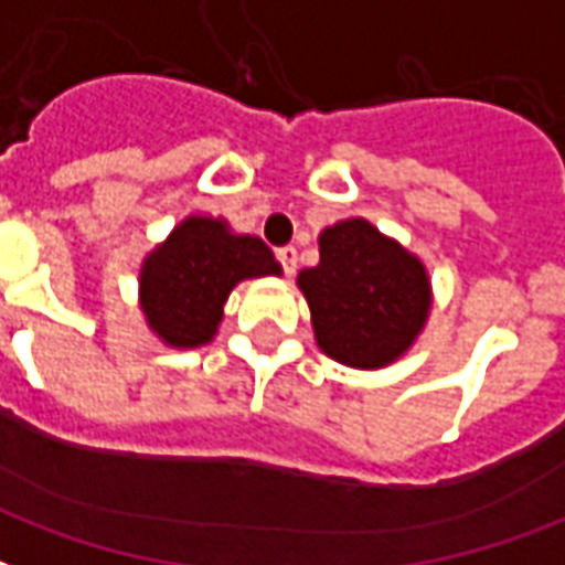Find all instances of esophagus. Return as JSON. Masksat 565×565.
Instances as JSON below:
<instances>
[{
  "instance_id": "obj_1",
  "label": "esophagus",
  "mask_w": 565,
  "mask_h": 565,
  "mask_svg": "<svg viewBox=\"0 0 565 565\" xmlns=\"http://www.w3.org/2000/svg\"><path fill=\"white\" fill-rule=\"evenodd\" d=\"M278 263L284 266V275H294L296 271V263H299V250L294 245H287L278 250Z\"/></svg>"
}]
</instances>
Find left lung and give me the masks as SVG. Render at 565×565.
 <instances>
[{
  "instance_id": "8db88e82",
  "label": "left lung",
  "mask_w": 565,
  "mask_h": 565,
  "mask_svg": "<svg viewBox=\"0 0 565 565\" xmlns=\"http://www.w3.org/2000/svg\"><path fill=\"white\" fill-rule=\"evenodd\" d=\"M320 263L296 275L315 342L335 363L384 369L415 348L433 311L424 259L366 217H344L318 235Z\"/></svg>"
}]
</instances>
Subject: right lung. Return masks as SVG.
I'll return each mask as SVG.
<instances>
[{"instance_id":"right-lung-1","label":"right lung","mask_w":565,"mask_h":565,"mask_svg":"<svg viewBox=\"0 0 565 565\" xmlns=\"http://www.w3.org/2000/svg\"><path fill=\"white\" fill-rule=\"evenodd\" d=\"M266 275H281V263L263 238L235 233L223 217L186 214L141 259L139 308L166 348L193 351L217 335L235 287Z\"/></svg>"}]
</instances>
